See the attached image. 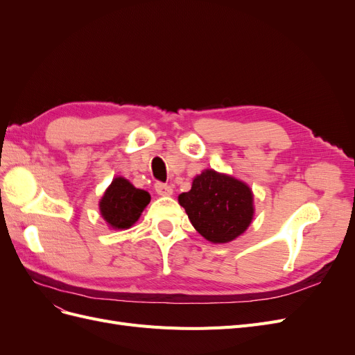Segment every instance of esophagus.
<instances>
[{"mask_svg":"<svg viewBox=\"0 0 355 355\" xmlns=\"http://www.w3.org/2000/svg\"><path fill=\"white\" fill-rule=\"evenodd\" d=\"M154 188H155V192H157L158 196L168 197V196L173 194V189H171V187L167 185V184H163V182H157V184L154 185Z\"/></svg>","mask_w":355,"mask_h":355,"instance_id":"1","label":"esophagus"}]
</instances>
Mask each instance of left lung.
Masks as SVG:
<instances>
[{"instance_id": "obj_1", "label": "left lung", "mask_w": 355, "mask_h": 355, "mask_svg": "<svg viewBox=\"0 0 355 355\" xmlns=\"http://www.w3.org/2000/svg\"><path fill=\"white\" fill-rule=\"evenodd\" d=\"M179 204L204 239L228 243L237 239L253 219V194L241 180L204 170L192 188L179 196Z\"/></svg>"}]
</instances>
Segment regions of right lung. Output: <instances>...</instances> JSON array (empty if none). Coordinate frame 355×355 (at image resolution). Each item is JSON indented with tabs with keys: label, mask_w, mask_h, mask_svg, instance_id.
Returning <instances> with one entry per match:
<instances>
[{
	"label": "right lung",
	"mask_w": 355,
	"mask_h": 355,
	"mask_svg": "<svg viewBox=\"0 0 355 355\" xmlns=\"http://www.w3.org/2000/svg\"><path fill=\"white\" fill-rule=\"evenodd\" d=\"M151 196L144 189L135 188L124 178H115L101 200L103 219L115 230L130 228L139 219Z\"/></svg>",
	"instance_id": "add662e5"
}]
</instances>
